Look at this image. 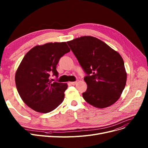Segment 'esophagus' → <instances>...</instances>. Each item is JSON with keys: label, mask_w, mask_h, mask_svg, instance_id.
Masks as SVG:
<instances>
[{"label": "esophagus", "mask_w": 148, "mask_h": 148, "mask_svg": "<svg viewBox=\"0 0 148 148\" xmlns=\"http://www.w3.org/2000/svg\"><path fill=\"white\" fill-rule=\"evenodd\" d=\"M70 84H72V85H75L76 84H77V83H78V80H77L75 82H69Z\"/></svg>", "instance_id": "esophagus-1"}]
</instances>
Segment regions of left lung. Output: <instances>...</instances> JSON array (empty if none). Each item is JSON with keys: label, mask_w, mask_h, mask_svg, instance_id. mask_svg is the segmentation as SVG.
<instances>
[{"label": "left lung", "mask_w": 148, "mask_h": 148, "mask_svg": "<svg viewBox=\"0 0 148 148\" xmlns=\"http://www.w3.org/2000/svg\"><path fill=\"white\" fill-rule=\"evenodd\" d=\"M88 74L83 97L89 104L104 108L121 97L127 82V72L120 54L99 39L84 36L66 42Z\"/></svg>", "instance_id": "8db88e82"}]
</instances>
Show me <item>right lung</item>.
Listing matches in <instances>:
<instances>
[{"label": "right lung", "mask_w": 148, "mask_h": 148, "mask_svg": "<svg viewBox=\"0 0 148 148\" xmlns=\"http://www.w3.org/2000/svg\"><path fill=\"white\" fill-rule=\"evenodd\" d=\"M70 49L66 42L36 45L23 58L15 75V84L21 99L32 110L49 113L65 98L67 83L52 82L51 74L58 77L56 66L60 58Z\"/></svg>", "instance_id": "add662e5"}]
</instances>
